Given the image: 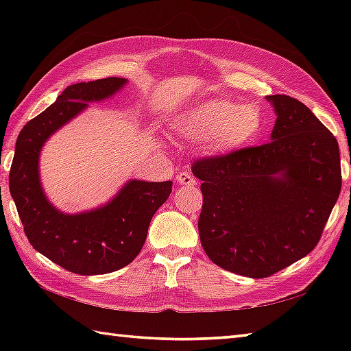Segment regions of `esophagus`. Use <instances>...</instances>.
<instances>
[{
    "label": "esophagus",
    "instance_id": "obj_1",
    "mask_svg": "<svg viewBox=\"0 0 351 351\" xmlns=\"http://www.w3.org/2000/svg\"><path fill=\"white\" fill-rule=\"evenodd\" d=\"M176 181L180 185H184V187H195V185H196V178L193 176L190 171H187V170L181 171V173L176 176Z\"/></svg>",
    "mask_w": 351,
    "mask_h": 351
}]
</instances>
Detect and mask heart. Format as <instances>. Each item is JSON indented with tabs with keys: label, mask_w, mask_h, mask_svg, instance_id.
<instances>
[{
	"label": "heart",
	"mask_w": 351,
	"mask_h": 351,
	"mask_svg": "<svg viewBox=\"0 0 351 351\" xmlns=\"http://www.w3.org/2000/svg\"><path fill=\"white\" fill-rule=\"evenodd\" d=\"M264 128V113L252 102L208 99L175 122L178 136L206 143L214 154H230L252 145Z\"/></svg>",
	"instance_id": "1"
}]
</instances>
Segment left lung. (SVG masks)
Listing matches in <instances>:
<instances>
[{
    "instance_id": "obj_1",
    "label": "left lung",
    "mask_w": 351,
    "mask_h": 351,
    "mask_svg": "<svg viewBox=\"0 0 351 351\" xmlns=\"http://www.w3.org/2000/svg\"><path fill=\"white\" fill-rule=\"evenodd\" d=\"M270 143L202 156V247L215 265L268 278L315 249L341 193L338 141L314 113L288 95H271Z\"/></svg>"
}]
</instances>
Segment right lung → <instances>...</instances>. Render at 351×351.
Instances as JSON below:
<instances>
[{
	"mask_svg": "<svg viewBox=\"0 0 351 351\" xmlns=\"http://www.w3.org/2000/svg\"><path fill=\"white\" fill-rule=\"evenodd\" d=\"M125 83L110 77L66 87L52 106L25 123L16 140L9 187L24 232L37 252L77 274H106L132 263L154 214L171 193V181H130L106 206L77 215L57 211L43 195L37 169L45 141L87 102L108 98Z\"/></svg>",
	"mask_w": 351,
	"mask_h": 351,
	"instance_id": "right-lung-1",
	"label": "right lung"
}]
</instances>
